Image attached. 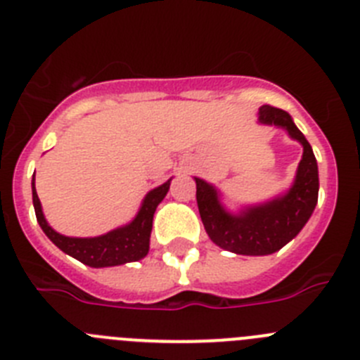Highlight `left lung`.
<instances>
[{
  "mask_svg": "<svg viewBox=\"0 0 360 360\" xmlns=\"http://www.w3.org/2000/svg\"><path fill=\"white\" fill-rule=\"evenodd\" d=\"M257 122L285 129L292 141L303 146V157L288 189L265 202L247 203L232 211L214 184L195 176L196 202L207 236L219 249L241 256H269L283 249L307 225L319 196L316 155L294 119L287 111L265 104L257 110Z\"/></svg>",
  "mask_w": 360,
  "mask_h": 360,
  "instance_id": "8db88e82",
  "label": "left lung"
}]
</instances>
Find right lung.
I'll return each mask as SVG.
<instances>
[{
    "instance_id": "obj_1",
    "label": "right lung",
    "mask_w": 360,
    "mask_h": 360,
    "mask_svg": "<svg viewBox=\"0 0 360 360\" xmlns=\"http://www.w3.org/2000/svg\"><path fill=\"white\" fill-rule=\"evenodd\" d=\"M171 180L173 178L149 191L131 221H128L126 225H120V227L113 229L106 234L94 238L65 236V234H59V232L50 227V224L43 214L39 196H37L36 176H32V202H34V209H36L37 224L57 249H61L63 252L75 257L77 262L84 263V265L94 266V269H104V266H117L131 262H141L148 256L153 216H155L158 203L167 195Z\"/></svg>"
}]
</instances>
